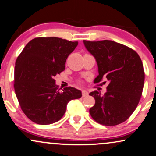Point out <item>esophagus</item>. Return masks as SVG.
<instances>
[{
	"mask_svg": "<svg viewBox=\"0 0 156 156\" xmlns=\"http://www.w3.org/2000/svg\"><path fill=\"white\" fill-rule=\"evenodd\" d=\"M89 95V93H88V91H85V90H83V91H82V97H85L86 96H88Z\"/></svg>",
	"mask_w": 156,
	"mask_h": 156,
	"instance_id": "34e87169",
	"label": "esophagus"
}]
</instances>
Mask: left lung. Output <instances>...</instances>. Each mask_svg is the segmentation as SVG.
<instances>
[{
    "instance_id": "8db88e82",
    "label": "left lung",
    "mask_w": 156,
    "mask_h": 156,
    "mask_svg": "<svg viewBox=\"0 0 156 156\" xmlns=\"http://www.w3.org/2000/svg\"><path fill=\"white\" fill-rule=\"evenodd\" d=\"M83 43L96 59L97 81L102 78L110 81L105 94L98 91L89 94L95 99L90 115L102 125L120 124L130 117L141 98L144 81L142 60L134 49L115 41L84 40Z\"/></svg>"
}]
</instances>
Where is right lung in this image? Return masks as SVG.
Segmentation results:
<instances>
[{
  "label": "right lung",
  "instance_id": "1",
  "mask_svg": "<svg viewBox=\"0 0 156 156\" xmlns=\"http://www.w3.org/2000/svg\"><path fill=\"white\" fill-rule=\"evenodd\" d=\"M78 41L57 37H39L30 41L15 63V94L25 115L35 123L51 124L62 118L67 103L81 97L71 87L60 91L54 77L65 70L68 56Z\"/></svg>",
  "mask_w": 156,
  "mask_h": 156
}]
</instances>
